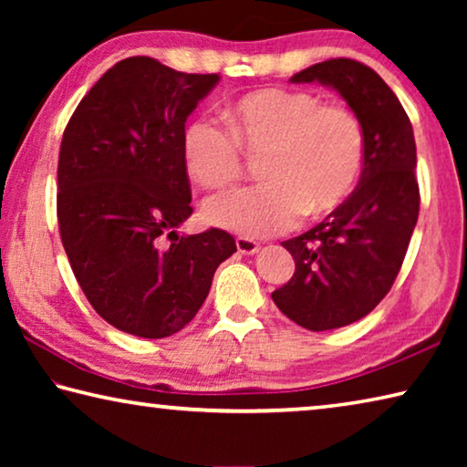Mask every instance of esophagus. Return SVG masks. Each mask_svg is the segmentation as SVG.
<instances>
[{
	"label": "esophagus",
	"mask_w": 467,
	"mask_h": 467,
	"mask_svg": "<svg viewBox=\"0 0 467 467\" xmlns=\"http://www.w3.org/2000/svg\"><path fill=\"white\" fill-rule=\"evenodd\" d=\"M236 249H239L241 255H255V253L259 251V244L253 241V239H247V236H236Z\"/></svg>",
	"instance_id": "esophagus-1"
}]
</instances>
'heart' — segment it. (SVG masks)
Wrapping results in <instances>:
<instances>
[{"mask_svg":"<svg viewBox=\"0 0 467 467\" xmlns=\"http://www.w3.org/2000/svg\"><path fill=\"white\" fill-rule=\"evenodd\" d=\"M226 128L197 119L183 138L185 167L203 187H226L243 172V152L264 154V183L205 202L208 223L244 236L286 233L300 216L344 203L365 162V130L350 107L306 90L265 88L224 109Z\"/></svg>","mask_w":467,"mask_h":467,"instance_id":"heart-1","label":"heart"}]
</instances>
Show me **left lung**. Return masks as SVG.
I'll use <instances>...</instances> for the list:
<instances>
[{
  "instance_id": "obj_1",
  "label": "left lung",
  "mask_w": 467,
  "mask_h": 467,
  "mask_svg": "<svg viewBox=\"0 0 467 467\" xmlns=\"http://www.w3.org/2000/svg\"><path fill=\"white\" fill-rule=\"evenodd\" d=\"M290 82L337 90L365 130L357 189L323 223L282 243L296 270L272 292L275 306L300 327L337 329L373 311L404 264L420 210L414 131L393 90L360 61L315 63Z\"/></svg>"
}]
</instances>
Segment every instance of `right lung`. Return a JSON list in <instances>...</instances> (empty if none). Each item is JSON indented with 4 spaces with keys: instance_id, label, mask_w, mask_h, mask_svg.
I'll list each match as a JSON object with an SVG mask.
<instances>
[{
    "instance_id": "right-lung-1",
    "label": "right lung",
    "mask_w": 467,
    "mask_h": 467,
    "mask_svg": "<svg viewBox=\"0 0 467 467\" xmlns=\"http://www.w3.org/2000/svg\"><path fill=\"white\" fill-rule=\"evenodd\" d=\"M218 80L128 57L92 86L63 131V249L94 311L125 334L161 339L183 329L236 251L220 228L177 234L193 214L185 121Z\"/></svg>"
}]
</instances>
